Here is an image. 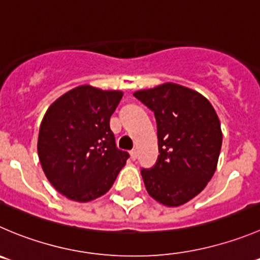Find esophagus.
<instances>
[{
	"label": "esophagus",
	"instance_id": "1",
	"mask_svg": "<svg viewBox=\"0 0 260 260\" xmlns=\"http://www.w3.org/2000/svg\"><path fill=\"white\" fill-rule=\"evenodd\" d=\"M130 157H132L133 160L137 159V158H138V152H137V150H132V152H130Z\"/></svg>",
	"mask_w": 260,
	"mask_h": 260
}]
</instances>
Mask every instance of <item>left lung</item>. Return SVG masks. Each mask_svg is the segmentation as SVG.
Wrapping results in <instances>:
<instances>
[{
  "instance_id": "left-lung-1",
  "label": "left lung",
  "mask_w": 260,
  "mask_h": 260,
  "mask_svg": "<svg viewBox=\"0 0 260 260\" xmlns=\"http://www.w3.org/2000/svg\"><path fill=\"white\" fill-rule=\"evenodd\" d=\"M154 112L157 163L142 170L148 194L167 207L197 197L214 175L222 145L221 122L204 95L186 86L165 83L134 93Z\"/></svg>"
}]
</instances>
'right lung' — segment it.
<instances>
[{
    "label": "right lung",
    "mask_w": 260,
    "mask_h": 260,
    "mask_svg": "<svg viewBox=\"0 0 260 260\" xmlns=\"http://www.w3.org/2000/svg\"><path fill=\"white\" fill-rule=\"evenodd\" d=\"M120 90L80 85L54 101L38 135V157L52 186L79 203L105 195L128 153L116 148L110 118L120 103Z\"/></svg>",
    "instance_id": "right-lung-1"
}]
</instances>
